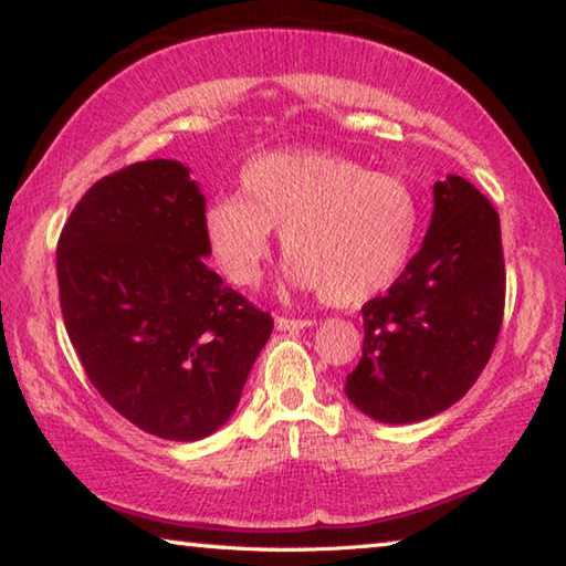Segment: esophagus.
I'll return each mask as SVG.
<instances>
[{"label":"esophagus","instance_id":"obj_1","mask_svg":"<svg viewBox=\"0 0 566 566\" xmlns=\"http://www.w3.org/2000/svg\"><path fill=\"white\" fill-rule=\"evenodd\" d=\"M313 323L311 318H285V316H277L275 318V328L277 331H301V328H311Z\"/></svg>","mask_w":566,"mask_h":566}]
</instances>
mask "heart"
Masks as SVG:
<instances>
[{
    "instance_id": "heart-1",
    "label": "heart",
    "mask_w": 566,
    "mask_h": 566,
    "mask_svg": "<svg viewBox=\"0 0 566 566\" xmlns=\"http://www.w3.org/2000/svg\"><path fill=\"white\" fill-rule=\"evenodd\" d=\"M202 228L230 283H258L281 230L293 289L328 305H358L409 268L421 202L406 180L348 157L268 153L240 170V196L210 202Z\"/></svg>"
}]
</instances>
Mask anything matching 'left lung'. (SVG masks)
<instances>
[{
  "instance_id": "obj_1",
  "label": "left lung",
  "mask_w": 566,
  "mask_h": 566,
  "mask_svg": "<svg viewBox=\"0 0 566 566\" xmlns=\"http://www.w3.org/2000/svg\"><path fill=\"white\" fill-rule=\"evenodd\" d=\"M499 212L469 180L433 185L421 250L364 313V356L346 396L370 419L413 423L447 411L492 358L504 318Z\"/></svg>"
}]
</instances>
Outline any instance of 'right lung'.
I'll return each mask as SVG.
<instances>
[{
    "label": "right lung",
    "mask_w": 566,
    "mask_h": 566,
    "mask_svg": "<svg viewBox=\"0 0 566 566\" xmlns=\"http://www.w3.org/2000/svg\"><path fill=\"white\" fill-rule=\"evenodd\" d=\"M206 198L178 160L97 180L57 243L60 305L92 386L153 437L218 431L271 338V313L210 271Z\"/></svg>",
    "instance_id": "right-lung-1"
}]
</instances>
